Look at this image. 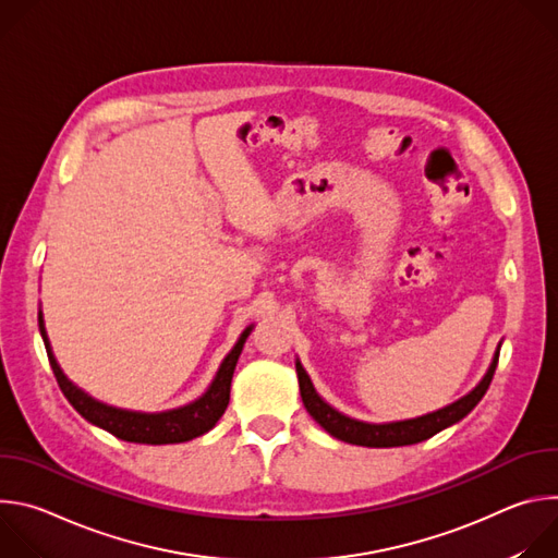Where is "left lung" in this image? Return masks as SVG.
Instances as JSON below:
<instances>
[{"instance_id": "left-lung-1", "label": "left lung", "mask_w": 558, "mask_h": 558, "mask_svg": "<svg viewBox=\"0 0 558 558\" xmlns=\"http://www.w3.org/2000/svg\"><path fill=\"white\" fill-rule=\"evenodd\" d=\"M499 351H501V342L495 351V357L486 371V375L482 377V381L476 384L468 395H463L461 400L433 411L428 415L422 417H413V420H404V422H388V424H368V422H360L353 417H347L344 413L336 411L333 407H329L317 390L313 388L311 377L306 375L304 366L300 364V360H295V373H298V384H300V397L302 404L306 409V413L320 424L331 437L353 444V446H366V448H392V446H411V444H420L424 439H430L433 435H437L439 430L461 422L476 404L482 402V397L486 395L497 362H499Z\"/></svg>"}]
</instances>
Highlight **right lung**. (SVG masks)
<instances>
[{
    "label": "right lung",
    "instance_id": "right-lung-1",
    "mask_svg": "<svg viewBox=\"0 0 558 558\" xmlns=\"http://www.w3.org/2000/svg\"><path fill=\"white\" fill-rule=\"evenodd\" d=\"M254 325H250L233 349L225 355L220 362L216 377L207 386V390L198 397V400L172 409V411H161V413H141V411H128V409H117L110 404H104L95 400L93 395H88L84 388H78L74 381L65 377L61 371L59 362L54 360L46 325H44V313L39 308V333L46 344V353L52 366V373L57 377V384L61 392L65 395V400L72 404V409L88 420L90 424L108 430L110 435L132 441V444H149V446H161V444H183L190 439H196L205 433H209L216 422L222 417L227 404H229V388H231V377L238 357L243 353V347L252 333Z\"/></svg>",
    "mask_w": 558,
    "mask_h": 558
}]
</instances>
